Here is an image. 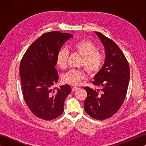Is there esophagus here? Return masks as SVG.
Here are the masks:
<instances>
[{
    "label": "esophagus",
    "mask_w": 146,
    "mask_h": 146,
    "mask_svg": "<svg viewBox=\"0 0 146 146\" xmlns=\"http://www.w3.org/2000/svg\"><path fill=\"white\" fill-rule=\"evenodd\" d=\"M78 89V87H76V86H74V87L72 88V91H73V92H76Z\"/></svg>",
    "instance_id": "34e87169"
}]
</instances>
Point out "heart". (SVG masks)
Listing matches in <instances>:
<instances>
[{"mask_svg":"<svg viewBox=\"0 0 146 146\" xmlns=\"http://www.w3.org/2000/svg\"><path fill=\"white\" fill-rule=\"evenodd\" d=\"M73 49L83 56L81 65L90 75H95L102 69L105 62V56L100 51H97V47L89 39H83L76 42ZM69 52L66 48H62L58 51L56 56V64L61 69L67 66ZM86 78L83 71L72 69L63 75L64 83L71 85H78L82 80Z\"/></svg>","mask_w":146,"mask_h":146,"instance_id":"obj_1","label":"heart"}]
</instances>
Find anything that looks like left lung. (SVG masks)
Returning <instances> with one entry per match:
<instances>
[{
  "label": "left lung",
  "instance_id": "obj_1",
  "mask_svg": "<svg viewBox=\"0 0 146 146\" xmlns=\"http://www.w3.org/2000/svg\"><path fill=\"white\" fill-rule=\"evenodd\" d=\"M95 33L105 47V61L92 83L100 89L85 87L87 97L84 109L91 117L102 120L113 116L122 106L127 91L130 71L128 61L116 43L100 32Z\"/></svg>",
  "mask_w": 146,
  "mask_h": 146
}]
</instances>
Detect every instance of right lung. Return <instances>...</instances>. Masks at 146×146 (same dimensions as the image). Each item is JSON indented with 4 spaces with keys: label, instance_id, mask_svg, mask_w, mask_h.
Listing matches in <instances>:
<instances>
[{
    "label": "right lung",
    "instance_id": "obj_1",
    "mask_svg": "<svg viewBox=\"0 0 146 146\" xmlns=\"http://www.w3.org/2000/svg\"><path fill=\"white\" fill-rule=\"evenodd\" d=\"M71 37V34L60 31L44 33L29 46L21 61L24 100L33 113L41 119L51 120L60 117L65 99L71 92L69 85L53 87L58 82L55 68L57 54Z\"/></svg>",
    "mask_w": 146,
    "mask_h": 146
}]
</instances>
